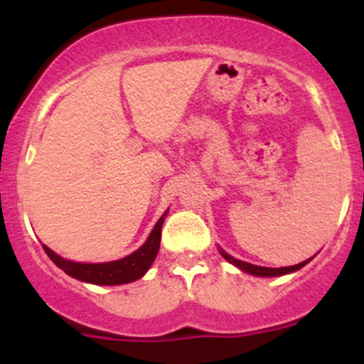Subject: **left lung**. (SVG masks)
<instances>
[{
	"mask_svg": "<svg viewBox=\"0 0 364 364\" xmlns=\"http://www.w3.org/2000/svg\"><path fill=\"white\" fill-rule=\"evenodd\" d=\"M222 255L225 257L229 262H232L234 266H237L240 269L247 271V273L255 274V277H280V274H287V273H292V271L301 269L304 264L310 262V259H308V260H303V262L296 264V266H289V267H262V266H253V264H248V262H243V260L234 259V257H230L229 253H225V252H222Z\"/></svg>",
	"mask_w": 364,
	"mask_h": 364,
	"instance_id": "8db88e82",
	"label": "left lung"
}]
</instances>
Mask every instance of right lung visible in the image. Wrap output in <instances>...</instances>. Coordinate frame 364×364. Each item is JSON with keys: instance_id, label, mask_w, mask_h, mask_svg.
<instances>
[{"instance_id": "add662e5", "label": "right lung", "mask_w": 364, "mask_h": 364, "mask_svg": "<svg viewBox=\"0 0 364 364\" xmlns=\"http://www.w3.org/2000/svg\"><path fill=\"white\" fill-rule=\"evenodd\" d=\"M165 215L156 222L155 229L149 234L148 241L142 245L139 250L130 253L128 257L114 262H102V264H82V262H72V260H65L58 253H54L50 248L43 245V250L50 257L54 264L65 273L70 274L72 278H77L80 282H87V284L95 285H121L134 282L141 278L149 266L155 260L156 253L160 248V237H161V225H164Z\"/></svg>"}]
</instances>
